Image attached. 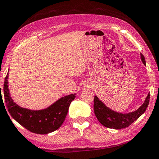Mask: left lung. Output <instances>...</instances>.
I'll list each match as a JSON object with an SVG mask.
<instances>
[{"instance_id":"obj_1","label":"left lung","mask_w":159,"mask_h":159,"mask_svg":"<svg viewBox=\"0 0 159 159\" xmlns=\"http://www.w3.org/2000/svg\"><path fill=\"white\" fill-rule=\"evenodd\" d=\"M141 60L145 64V58L142 53H140ZM150 100V93H148L144 103L135 111L129 114H121L115 112L104 105L103 102L100 101L97 96L94 97V112L98 120L104 127L111 129H121L129 127L134 121L137 120L143 113L145 111L148 106Z\"/></svg>"}]
</instances>
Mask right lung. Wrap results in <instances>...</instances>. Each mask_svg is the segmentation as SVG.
Listing matches in <instances>:
<instances>
[{
	"label": "right lung",
	"mask_w": 159,
	"mask_h": 159,
	"mask_svg": "<svg viewBox=\"0 0 159 159\" xmlns=\"http://www.w3.org/2000/svg\"><path fill=\"white\" fill-rule=\"evenodd\" d=\"M7 84L8 74L4 81L3 95L8 112L12 118L22 127L36 134H45L58 129L65 120L71 102L76 97V94L66 95L60 98L46 109L31 111L19 107L12 101ZM2 100L1 95V101Z\"/></svg>",
	"instance_id": "add662e5"
}]
</instances>
